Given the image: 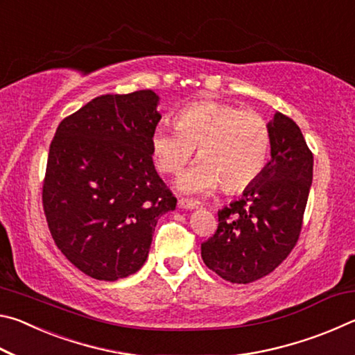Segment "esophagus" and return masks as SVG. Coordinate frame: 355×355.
Listing matches in <instances>:
<instances>
[{
    "mask_svg": "<svg viewBox=\"0 0 355 355\" xmlns=\"http://www.w3.org/2000/svg\"><path fill=\"white\" fill-rule=\"evenodd\" d=\"M178 207L182 209H194L199 207V203L194 202V200H189V199H184V197H182V199H178Z\"/></svg>",
    "mask_w": 355,
    "mask_h": 355,
    "instance_id": "34e87169",
    "label": "esophagus"
}]
</instances>
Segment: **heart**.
<instances>
[{"label": "heart", "mask_w": 355, "mask_h": 355, "mask_svg": "<svg viewBox=\"0 0 355 355\" xmlns=\"http://www.w3.org/2000/svg\"><path fill=\"white\" fill-rule=\"evenodd\" d=\"M177 128L158 127L152 152L159 171L177 173L197 148L200 164L183 173L178 186L188 192L250 188L264 171L271 131L261 114L213 100H200L177 114Z\"/></svg>", "instance_id": "obj_1"}]
</instances>
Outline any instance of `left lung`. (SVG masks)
<instances>
[{"mask_svg": "<svg viewBox=\"0 0 355 355\" xmlns=\"http://www.w3.org/2000/svg\"><path fill=\"white\" fill-rule=\"evenodd\" d=\"M271 161L239 200L218 211V230L202 243L207 266L232 284L272 272L296 245L313 178V153L294 120L275 112Z\"/></svg>", "mask_w": 355, "mask_h": 355, "instance_id": "left-lung-1", "label": "left lung"}]
</instances>
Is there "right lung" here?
I'll return each instance as SVG.
<instances>
[{
  "label": "right lung",
  "instance_id": "add662e5",
  "mask_svg": "<svg viewBox=\"0 0 355 355\" xmlns=\"http://www.w3.org/2000/svg\"><path fill=\"white\" fill-rule=\"evenodd\" d=\"M153 91L107 94L65 117L42 188L48 228L70 263L114 282L146 263L156 222L177 199L153 164Z\"/></svg>",
  "mask_w": 355,
  "mask_h": 355
}]
</instances>
